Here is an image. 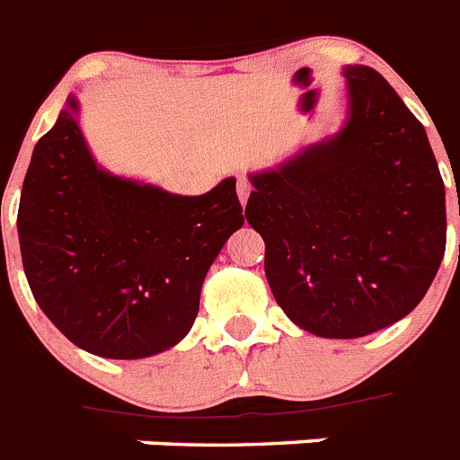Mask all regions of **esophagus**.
I'll list each match as a JSON object with an SVG mask.
<instances>
[{"instance_id":"esophagus-1","label":"esophagus","mask_w":460,"mask_h":460,"mask_svg":"<svg viewBox=\"0 0 460 460\" xmlns=\"http://www.w3.org/2000/svg\"><path fill=\"white\" fill-rule=\"evenodd\" d=\"M237 195H239V202H242V207H246V202H249V195H252V183H249V178L246 176L237 178Z\"/></svg>"}]
</instances>
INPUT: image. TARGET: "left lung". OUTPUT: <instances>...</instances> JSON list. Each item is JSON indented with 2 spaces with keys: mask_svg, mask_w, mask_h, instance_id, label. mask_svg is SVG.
<instances>
[{
  "mask_svg": "<svg viewBox=\"0 0 460 460\" xmlns=\"http://www.w3.org/2000/svg\"><path fill=\"white\" fill-rule=\"evenodd\" d=\"M343 127L249 173L246 221L265 242L277 305L322 339H359L423 301L447 246L426 128L367 66L343 67Z\"/></svg>",
  "mask_w": 460,
  "mask_h": 460,
  "instance_id": "left-lung-1",
  "label": "left lung"
}]
</instances>
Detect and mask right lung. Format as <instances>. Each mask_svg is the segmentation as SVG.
Instances as JSON below:
<instances>
[{"instance_id":"add662e5","label":"right lung","mask_w":460,"mask_h":460,"mask_svg":"<svg viewBox=\"0 0 460 460\" xmlns=\"http://www.w3.org/2000/svg\"><path fill=\"white\" fill-rule=\"evenodd\" d=\"M233 176L199 197L102 169L70 96L34 146L18 242L34 301L66 339L108 359H143L188 336L204 277L244 226Z\"/></svg>"}]
</instances>
